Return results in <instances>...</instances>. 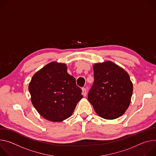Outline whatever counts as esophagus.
Listing matches in <instances>:
<instances>
[{"instance_id": "esophagus-1", "label": "esophagus", "mask_w": 156, "mask_h": 156, "mask_svg": "<svg viewBox=\"0 0 156 156\" xmlns=\"http://www.w3.org/2000/svg\"><path fill=\"white\" fill-rule=\"evenodd\" d=\"M82 95L85 97L86 95H87V91H86V89L85 88H82Z\"/></svg>"}]
</instances>
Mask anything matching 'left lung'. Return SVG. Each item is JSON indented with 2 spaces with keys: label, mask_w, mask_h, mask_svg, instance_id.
Here are the masks:
<instances>
[{
  "label": "left lung",
  "mask_w": 156,
  "mask_h": 156,
  "mask_svg": "<svg viewBox=\"0 0 156 156\" xmlns=\"http://www.w3.org/2000/svg\"><path fill=\"white\" fill-rule=\"evenodd\" d=\"M94 82L88 100L100 117L114 119L128 108L133 85L129 76L115 63L106 61L93 66Z\"/></svg>",
  "instance_id": "left-lung-1"
}]
</instances>
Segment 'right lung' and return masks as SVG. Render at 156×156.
<instances>
[{"label":"right lung","instance_id":"1","mask_svg":"<svg viewBox=\"0 0 156 156\" xmlns=\"http://www.w3.org/2000/svg\"><path fill=\"white\" fill-rule=\"evenodd\" d=\"M33 105L47 120L60 122L70 117L83 98L66 64L51 62L33 75L28 85Z\"/></svg>","mask_w":156,"mask_h":156}]
</instances>
